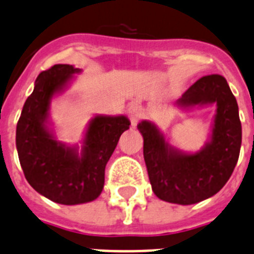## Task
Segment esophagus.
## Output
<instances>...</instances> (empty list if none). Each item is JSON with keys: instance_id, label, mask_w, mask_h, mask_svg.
Listing matches in <instances>:
<instances>
[{"instance_id": "esophagus-1", "label": "esophagus", "mask_w": 254, "mask_h": 254, "mask_svg": "<svg viewBox=\"0 0 254 254\" xmlns=\"http://www.w3.org/2000/svg\"><path fill=\"white\" fill-rule=\"evenodd\" d=\"M127 115H129V119H130L131 125H133V127H135L138 121H139V119L142 117V108L138 106V104L133 103V104H130V106H129V108H127Z\"/></svg>"}]
</instances>
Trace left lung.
I'll list each match as a JSON object with an SVG mask.
<instances>
[{
  "instance_id": "1",
  "label": "left lung",
  "mask_w": 254,
  "mask_h": 254,
  "mask_svg": "<svg viewBox=\"0 0 254 254\" xmlns=\"http://www.w3.org/2000/svg\"><path fill=\"white\" fill-rule=\"evenodd\" d=\"M215 106L209 141L197 152L181 151L167 141L151 121L138 124L143 137V158L152 191L158 198L177 205H193L216 194L236 166L241 146L238 102L226 78L205 75L191 84L176 107L191 109Z\"/></svg>"
}]
</instances>
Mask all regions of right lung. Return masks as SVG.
Returning <instances> with one entry per match:
<instances>
[{
  "label": "right lung",
  "instance_id": "add662e5",
  "mask_svg": "<svg viewBox=\"0 0 254 254\" xmlns=\"http://www.w3.org/2000/svg\"><path fill=\"white\" fill-rule=\"evenodd\" d=\"M78 73L80 69L66 64L41 71L16 125V150L26 180L41 195L61 205L98 198L104 187L107 163L130 125L124 115H96L88 123L80 150L78 145L57 141L49 127L51 103Z\"/></svg>",
  "mask_w": 254,
  "mask_h": 254
}]
</instances>
